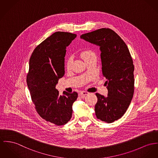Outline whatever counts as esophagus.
I'll use <instances>...</instances> for the list:
<instances>
[{
	"label": "esophagus",
	"mask_w": 158,
	"mask_h": 158,
	"mask_svg": "<svg viewBox=\"0 0 158 158\" xmlns=\"http://www.w3.org/2000/svg\"><path fill=\"white\" fill-rule=\"evenodd\" d=\"M81 95H82V96H86V95H87L88 94V92H86V91H81L80 92V93H79Z\"/></svg>",
	"instance_id": "34e87169"
}]
</instances>
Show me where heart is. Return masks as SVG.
I'll list each match as a JSON object with an SVG mask.
<instances>
[{"label":"heart","mask_w":158,"mask_h":158,"mask_svg":"<svg viewBox=\"0 0 158 158\" xmlns=\"http://www.w3.org/2000/svg\"><path fill=\"white\" fill-rule=\"evenodd\" d=\"M81 56L84 59V60H86L87 59H89L90 58H92L93 56H96L94 53L91 51V50H86L82 53L81 54ZM72 58H69L67 61L65 63V67L67 69H70L71 68L72 66Z\"/></svg>","instance_id":"1"}]
</instances>
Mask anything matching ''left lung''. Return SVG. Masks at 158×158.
I'll list each match as a JSON object with an SVG mask.
<instances>
[{"instance_id": "left-lung-1", "label": "left lung", "mask_w": 158, "mask_h": 158, "mask_svg": "<svg viewBox=\"0 0 158 158\" xmlns=\"http://www.w3.org/2000/svg\"><path fill=\"white\" fill-rule=\"evenodd\" d=\"M81 38L100 47L102 70L107 81L108 96L98 93L96 115L111 123L120 118L128 108L134 92V65L127 45L117 33L102 28L81 35Z\"/></svg>"}]
</instances>
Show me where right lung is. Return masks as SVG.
<instances>
[{
	"instance_id": "1",
	"label": "right lung",
	"mask_w": 158,
	"mask_h": 158,
	"mask_svg": "<svg viewBox=\"0 0 158 158\" xmlns=\"http://www.w3.org/2000/svg\"><path fill=\"white\" fill-rule=\"evenodd\" d=\"M76 35L56 32L40 44L29 60L27 85L37 112L47 122L64 125L72 117L73 103L77 93L56 89L58 80L64 75L66 48Z\"/></svg>"
}]
</instances>
